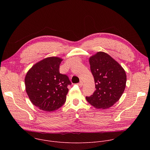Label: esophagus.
<instances>
[{
    "mask_svg": "<svg viewBox=\"0 0 150 150\" xmlns=\"http://www.w3.org/2000/svg\"><path fill=\"white\" fill-rule=\"evenodd\" d=\"M78 85H79V86L82 87V85H83V82H82V81H80V82H79V83H78Z\"/></svg>",
    "mask_w": 150,
    "mask_h": 150,
    "instance_id": "34e87169",
    "label": "esophagus"
}]
</instances>
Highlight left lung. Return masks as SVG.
Instances as JSON below:
<instances>
[{"instance_id":"obj_1","label":"left lung","mask_w":150,"mask_h":150,"mask_svg":"<svg viewBox=\"0 0 150 150\" xmlns=\"http://www.w3.org/2000/svg\"><path fill=\"white\" fill-rule=\"evenodd\" d=\"M96 91L87 101L97 109H107L119 101L126 83L125 71L109 54L98 52L89 58Z\"/></svg>"}]
</instances>
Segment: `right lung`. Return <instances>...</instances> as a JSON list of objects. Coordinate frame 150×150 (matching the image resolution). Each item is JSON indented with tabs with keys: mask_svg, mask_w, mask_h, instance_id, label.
Listing matches in <instances>:
<instances>
[{
	"mask_svg": "<svg viewBox=\"0 0 150 150\" xmlns=\"http://www.w3.org/2000/svg\"><path fill=\"white\" fill-rule=\"evenodd\" d=\"M63 59L48 57L37 62L25 77V90L31 102L39 109L53 112L59 109L67 100L68 85L71 84L66 75L59 73Z\"/></svg>",
	"mask_w": 150,
	"mask_h": 150,
	"instance_id": "add662e5",
	"label": "right lung"
}]
</instances>
